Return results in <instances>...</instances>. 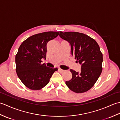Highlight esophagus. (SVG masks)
Returning a JSON list of instances; mask_svg holds the SVG:
<instances>
[{
    "label": "esophagus",
    "instance_id": "34e87169",
    "mask_svg": "<svg viewBox=\"0 0 120 120\" xmlns=\"http://www.w3.org/2000/svg\"><path fill=\"white\" fill-rule=\"evenodd\" d=\"M58 71H59V72H61V73H62V72H65V70H62V69H61V68H59L58 69Z\"/></svg>",
    "mask_w": 120,
    "mask_h": 120
}]
</instances>
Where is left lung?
I'll return each mask as SVG.
<instances>
[{"mask_svg": "<svg viewBox=\"0 0 120 120\" xmlns=\"http://www.w3.org/2000/svg\"><path fill=\"white\" fill-rule=\"evenodd\" d=\"M59 36L70 43L71 54L81 64L80 72L70 70L72 78L65 83L75 93H83L92 87L102 72L103 54L95 40L82 33L60 32Z\"/></svg>", "mask_w": 120, "mask_h": 120, "instance_id": "left-lung-1", "label": "left lung"}]
</instances>
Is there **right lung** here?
Wrapping results in <instances>:
<instances>
[{
    "label": "right lung",
    "instance_id": "obj_1",
    "mask_svg": "<svg viewBox=\"0 0 120 120\" xmlns=\"http://www.w3.org/2000/svg\"><path fill=\"white\" fill-rule=\"evenodd\" d=\"M60 31H48L34 34L22 42L15 56L16 72L24 85L31 90L44 88L53 73L58 70L42 64L46 56V45L59 35Z\"/></svg>",
    "mask_w": 120,
    "mask_h": 120
}]
</instances>
